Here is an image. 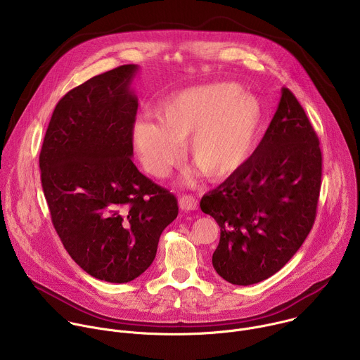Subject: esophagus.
Returning <instances> with one entry per match:
<instances>
[{
	"label": "esophagus",
	"mask_w": 360,
	"mask_h": 360,
	"mask_svg": "<svg viewBox=\"0 0 360 360\" xmlns=\"http://www.w3.org/2000/svg\"><path fill=\"white\" fill-rule=\"evenodd\" d=\"M179 208L182 211H195L198 210V199L192 195H182L179 198Z\"/></svg>",
	"instance_id": "34e87169"
}]
</instances>
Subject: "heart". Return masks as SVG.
<instances>
[{
	"label": "heart",
	"mask_w": 360,
	"mask_h": 360,
	"mask_svg": "<svg viewBox=\"0 0 360 360\" xmlns=\"http://www.w3.org/2000/svg\"><path fill=\"white\" fill-rule=\"evenodd\" d=\"M157 124L138 120L131 142L143 168L165 176L188 141L192 165L210 179L239 171L258 145L264 110L258 98L236 82L218 81L185 88L157 108Z\"/></svg>",
	"instance_id": "b5f03b06"
}]
</instances>
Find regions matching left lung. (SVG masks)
Masks as SVG:
<instances>
[{
    "mask_svg": "<svg viewBox=\"0 0 360 360\" xmlns=\"http://www.w3.org/2000/svg\"><path fill=\"white\" fill-rule=\"evenodd\" d=\"M322 152L303 108L282 88L278 110L249 161L200 199L221 228L212 265L248 286L281 271L309 235L321 192Z\"/></svg>",
    "mask_w": 360,
    "mask_h": 360,
    "instance_id": "1",
    "label": "left lung"
}]
</instances>
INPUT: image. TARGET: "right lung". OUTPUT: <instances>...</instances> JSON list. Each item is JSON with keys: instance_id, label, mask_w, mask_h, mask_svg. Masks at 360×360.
<instances>
[{"instance_id": "add662e5", "label": "right lung", "mask_w": 360, "mask_h": 360, "mask_svg": "<svg viewBox=\"0 0 360 360\" xmlns=\"http://www.w3.org/2000/svg\"><path fill=\"white\" fill-rule=\"evenodd\" d=\"M135 64L92 77L57 104L39 153L54 228L91 276L127 283L155 259L178 200L132 162Z\"/></svg>"}]
</instances>
